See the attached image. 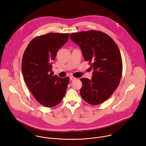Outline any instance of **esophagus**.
Returning a JSON list of instances; mask_svg holds the SVG:
<instances>
[{
  "label": "esophagus",
  "mask_w": 146,
  "mask_h": 146,
  "mask_svg": "<svg viewBox=\"0 0 146 146\" xmlns=\"http://www.w3.org/2000/svg\"><path fill=\"white\" fill-rule=\"evenodd\" d=\"M70 80H71V81H73V80H74L76 79V78H75V77H74V76H71V77L70 78Z\"/></svg>",
  "instance_id": "obj_1"
}]
</instances>
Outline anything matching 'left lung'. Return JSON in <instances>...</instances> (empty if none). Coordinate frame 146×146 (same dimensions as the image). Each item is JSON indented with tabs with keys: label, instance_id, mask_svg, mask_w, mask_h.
<instances>
[{
	"label": "left lung",
	"instance_id": "8db88e82",
	"mask_svg": "<svg viewBox=\"0 0 146 146\" xmlns=\"http://www.w3.org/2000/svg\"><path fill=\"white\" fill-rule=\"evenodd\" d=\"M70 39L80 48L84 60L93 70L91 80L81 78L80 95L92 105L106 101L119 86L123 62L117 44L107 34L96 30L72 33Z\"/></svg>",
	"mask_w": 146,
	"mask_h": 146
}]
</instances>
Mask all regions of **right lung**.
<instances>
[{"label":"right lung","mask_w":146,"mask_h":146,"mask_svg":"<svg viewBox=\"0 0 146 146\" xmlns=\"http://www.w3.org/2000/svg\"><path fill=\"white\" fill-rule=\"evenodd\" d=\"M69 33H48L36 36L28 44L22 60L24 81L36 101L52 107L64 97L69 78L53 75V61L59 49L68 39Z\"/></svg>","instance_id":"obj_1"}]
</instances>
